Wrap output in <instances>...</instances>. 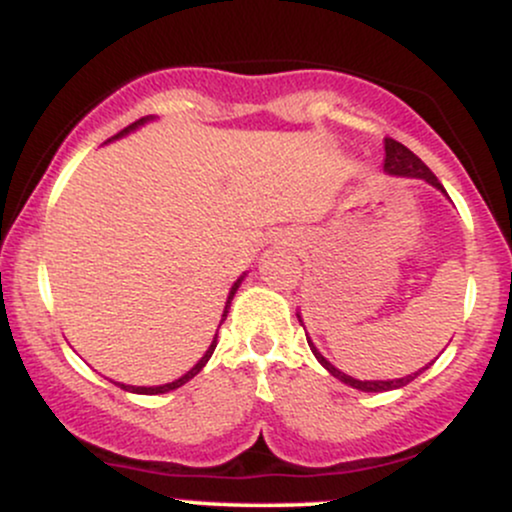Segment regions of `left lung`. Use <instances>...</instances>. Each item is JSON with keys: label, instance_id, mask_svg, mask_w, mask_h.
<instances>
[{"label": "left lung", "instance_id": "8db88e82", "mask_svg": "<svg viewBox=\"0 0 512 512\" xmlns=\"http://www.w3.org/2000/svg\"><path fill=\"white\" fill-rule=\"evenodd\" d=\"M385 173H390V175H399V178H419V180H426L428 185L438 187L440 192H445V190H443V185H440V180L436 178V175L431 173V170H428L426 163L421 161V158L416 156V154H411V151L407 149V146L399 144V142H395V139H390V137L385 139ZM298 322H301V325H303L301 315H298ZM305 337H308V334H305ZM308 344H310V351H313L317 361H320L322 366H325L327 370H330V373L334 375V378L342 380V383H346V385L356 387V390H361V392H387V390H399V387L409 385L411 380H414L416 375L421 373V370H426V368H428V366H426V368L416 370V373L407 375V378H395V380H356V378H351V375L342 373V370L334 368L332 363L327 361V358L322 356L320 351L315 349V346H313V342H310V339H308Z\"/></svg>", "mask_w": 512, "mask_h": 512}]
</instances>
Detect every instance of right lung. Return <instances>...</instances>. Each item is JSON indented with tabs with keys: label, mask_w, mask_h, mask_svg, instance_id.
Listing matches in <instances>:
<instances>
[{
	"label": "right lung",
	"mask_w": 512,
	"mask_h": 512,
	"mask_svg": "<svg viewBox=\"0 0 512 512\" xmlns=\"http://www.w3.org/2000/svg\"><path fill=\"white\" fill-rule=\"evenodd\" d=\"M144 122H146V117H142V120H137V122H132V125L122 129V132L117 134V137H122V134L132 132V129H137L139 125H144ZM243 276H245V274H243ZM243 276H240V279L236 281V284H233L231 293H228V301H226V308H223V317H221V322L226 320V315H228V308H231V301H233V296H236V291H238L240 281H243ZM214 349H216V337H214V342H211V346H209V349H207V354H204V356L199 358V361L195 363V368H190V370H187V373L182 375V378L173 380V383H166V385H156V387H134V385H120V383H117V385H120L122 390H127V392H137V395H163V392H170V390H175V387L185 385L187 380H192V378H195V375L199 373V370H202L204 366H207V361H209V358H211V354H214Z\"/></svg>",
	"instance_id": "obj_1"
}]
</instances>
